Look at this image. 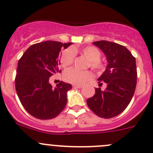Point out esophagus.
Here are the masks:
<instances>
[{
  "mask_svg": "<svg viewBox=\"0 0 153 153\" xmlns=\"http://www.w3.org/2000/svg\"><path fill=\"white\" fill-rule=\"evenodd\" d=\"M72 86H73V87H75V88H81V87H83L82 85H73Z\"/></svg>",
  "mask_w": 153,
  "mask_h": 153,
  "instance_id": "1",
  "label": "esophagus"
}]
</instances>
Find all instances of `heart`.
<instances>
[{
    "instance_id": "obj_1",
    "label": "heart",
    "mask_w": 153,
    "mask_h": 153,
    "mask_svg": "<svg viewBox=\"0 0 153 153\" xmlns=\"http://www.w3.org/2000/svg\"><path fill=\"white\" fill-rule=\"evenodd\" d=\"M81 52L86 58L88 63V67L96 72H101L104 69L105 66L101 61V53L99 49L93 46H87V47L78 49V48H68L63 51L60 57V63L64 68H67L71 66L73 63L75 57V52ZM92 73L89 71H80L76 69H67L64 73V79L67 82L71 83L75 85L83 84L89 81L92 78Z\"/></svg>"
}]
</instances>
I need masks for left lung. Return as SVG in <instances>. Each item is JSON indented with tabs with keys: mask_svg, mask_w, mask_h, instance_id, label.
Instances as JSON below:
<instances>
[{
	"mask_svg": "<svg viewBox=\"0 0 153 153\" xmlns=\"http://www.w3.org/2000/svg\"><path fill=\"white\" fill-rule=\"evenodd\" d=\"M105 54L108 65L98 79L99 86L106 84L105 90L95 89L92 98L86 100L89 109L96 115L111 118L127 107L135 93L137 84L135 58L124 46L106 41L93 42Z\"/></svg>",
	"mask_w": 153,
	"mask_h": 153,
	"instance_id": "left-lung-1",
	"label": "left lung"
}]
</instances>
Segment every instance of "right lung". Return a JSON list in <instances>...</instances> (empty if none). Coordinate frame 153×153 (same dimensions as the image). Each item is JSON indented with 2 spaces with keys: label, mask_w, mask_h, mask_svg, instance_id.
<instances>
[{
  "label": "right lung",
  "mask_w": 153,
  "mask_h": 153,
  "mask_svg": "<svg viewBox=\"0 0 153 153\" xmlns=\"http://www.w3.org/2000/svg\"><path fill=\"white\" fill-rule=\"evenodd\" d=\"M72 43L47 41L35 44L20 58L15 76V89L24 109L35 118L48 120L55 118L65 108L70 84L61 81L52 88V75L61 72L58 58L61 47Z\"/></svg>",
  "instance_id": "right-lung-1"
}]
</instances>
